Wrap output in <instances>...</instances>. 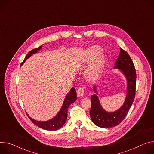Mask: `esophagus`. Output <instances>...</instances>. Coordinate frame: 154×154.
I'll use <instances>...</instances> for the list:
<instances>
[{"instance_id": "esophagus-1", "label": "esophagus", "mask_w": 154, "mask_h": 154, "mask_svg": "<svg viewBox=\"0 0 154 154\" xmlns=\"http://www.w3.org/2000/svg\"><path fill=\"white\" fill-rule=\"evenodd\" d=\"M84 88H82V87H80L79 88L78 90H77V95L79 97H82L83 96V94H84Z\"/></svg>"}]
</instances>
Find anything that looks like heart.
Instances as JSON below:
<instances>
[{
  "label": "heart",
  "instance_id": "heart-1",
  "mask_svg": "<svg viewBox=\"0 0 154 154\" xmlns=\"http://www.w3.org/2000/svg\"><path fill=\"white\" fill-rule=\"evenodd\" d=\"M106 62L105 55L101 52V48L96 45L88 47L83 53L80 63L87 65L85 76L90 80H95L101 75Z\"/></svg>",
  "mask_w": 154,
  "mask_h": 154
}]
</instances>
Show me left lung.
<instances>
[{
  "label": "left lung",
  "instance_id": "8db88e82",
  "mask_svg": "<svg viewBox=\"0 0 154 154\" xmlns=\"http://www.w3.org/2000/svg\"><path fill=\"white\" fill-rule=\"evenodd\" d=\"M114 69H117L123 74L127 80V93L123 105L114 112H108L102 107L96 86L93 90L95 94L91 96V107L90 115L93 122L101 128L114 127L119 125L127 116L135 97L136 91V70L129 54L120 48L119 57Z\"/></svg>",
  "mask_w": 154,
  "mask_h": 154
}]
</instances>
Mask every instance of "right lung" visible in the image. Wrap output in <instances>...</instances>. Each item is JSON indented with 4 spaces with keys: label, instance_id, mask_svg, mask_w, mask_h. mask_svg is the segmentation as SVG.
I'll use <instances>...</instances> for the list:
<instances>
[{
    "label": "right lung",
    "instance_id": "add662e5",
    "mask_svg": "<svg viewBox=\"0 0 154 154\" xmlns=\"http://www.w3.org/2000/svg\"><path fill=\"white\" fill-rule=\"evenodd\" d=\"M42 45H41L37 48L34 49L29 51L26 55V57H25L24 60L23 62L21 63V66H22L25 61L28 59L29 57H31V56L34 54H35L37 53L41 48ZM77 100V93L75 88L72 87L71 90L69 91V92L67 94L65 99L64 100L63 104L61 106V108L60 109V111L58 112V113L53 118H52L50 120H47V121H38L35 120L33 119H32L27 114V116L31 119V120L37 126H38V127L42 128L44 130H49V131H54V130H57L60 128H61L65 124L66 120H67V110L70 104H71L74 103L75 101Z\"/></svg>",
    "mask_w": 154,
    "mask_h": 154
}]
</instances>
